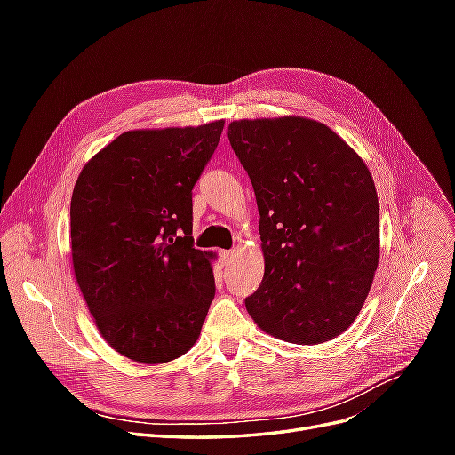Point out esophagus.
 Wrapping results in <instances>:
<instances>
[{"label":"esophagus","instance_id":"34e87169","mask_svg":"<svg viewBox=\"0 0 455 455\" xmlns=\"http://www.w3.org/2000/svg\"><path fill=\"white\" fill-rule=\"evenodd\" d=\"M220 259H222L224 266H229L233 261V252L231 251H222V252H220Z\"/></svg>","mask_w":455,"mask_h":455}]
</instances>
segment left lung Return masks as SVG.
<instances>
[{"mask_svg": "<svg viewBox=\"0 0 455 455\" xmlns=\"http://www.w3.org/2000/svg\"><path fill=\"white\" fill-rule=\"evenodd\" d=\"M228 136L254 188L266 259L246 311L298 346L346 332L379 259V204L364 161L306 117L233 121Z\"/></svg>", "mask_w": 455, "mask_h": 455, "instance_id": "left-lung-1", "label": "left lung"}]
</instances>
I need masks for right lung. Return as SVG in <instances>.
<instances>
[{
	"instance_id": "right-lung-1",
	"label": "right lung",
	"mask_w": 455,
	"mask_h": 455,
	"mask_svg": "<svg viewBox=\"0 0 455 455\" xmlns=\"http://www.w3.org/2000/svg\"><path fill=\"white\" fill-rule=\"evenodd\" d=\"M224 119L119 134L79 172L70 204L74 275L117 353L163 364L188 353L214 299L212 252L194 249L191 189Z\"/></svg>"
}]
</instances>
